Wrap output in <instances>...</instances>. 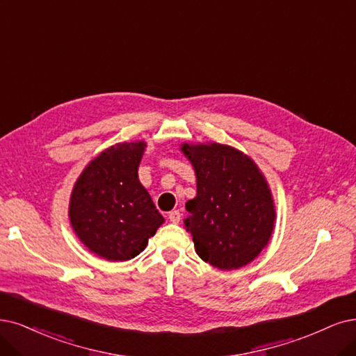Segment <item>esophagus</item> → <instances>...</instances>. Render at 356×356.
<instances>
[{
    "instance_id": "1",
    "label": "esophagus",
    "mask_w": 356,
    "mask_h": 356,
    "mask_svg": "<svg viewBox=\"0 0 356 356\" xmlns=\"http://www.w3.org/2000/svg\"><path fill=\"white\" fill-rule=\"evenodd\" d=\"M180 217H181V214L177 211V209H175V211L168 213V220H170L171 222H175V225H177V222L180 221Z\"/></svg>"
}]
</instances>
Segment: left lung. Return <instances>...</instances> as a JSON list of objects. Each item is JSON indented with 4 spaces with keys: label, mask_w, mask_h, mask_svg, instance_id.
<instances>
[{
    "label": "left lung",
    "mask_w": 356,
    "mask_h": 356,
    "mask_svg": "<svg viewBox=\"0 0 356 356\" xmlns=\"http://www.w3.org/2000/svg\"><path fill=\"white\" fill-rule=\"evenodd\" d=\"M196 176L185 227L200 258L218 270H238L268 245L275 205L268 181L251 156L217 142L180 145Z\"/></svg>",
    "instance_id": "8db88e82"
}]
</instances>
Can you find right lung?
Listing matches in <instances>:
<instances>
[{"mask_svg": "<svg viewBox=\"0 0 356 356\" xmlns=\"http://www.w3.org/2000/svg\"><path fill=\"white\" fill-rule=\"evenodd\" d=\"M145 148V140L113 145L83 168L73 186L72 229L90 252L107 261L139 255L164 222L139 181Z\"/></svg>", "mask_w": 356, "mask_h": 356, "instance_id": "right-lung-1", "label": "right lung"}]
</instances>
